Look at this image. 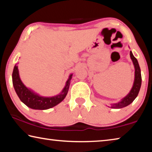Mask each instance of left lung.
Wrapping results in <instances>:
<instances>
[{
	"label": "left lung",
	"instance_id": "8db88e82",
	"mask_svg": "<svg viewBox=\"0 0 152 152\" xmlns=\"http://www.w3.org/2000/svg\"><path fill=\"white\" fill-rule=\"evenodd\" d=\"M130 57L135 68V79L133 85L130 92H129V94L122 99L121 101L118 102L117 103L111 104L110 108H113V109H121V108L128 106L129 104H130L134 101L135 98L137 96L139 92H140L141 85V75L140 65H139L137 59L133 55L132 51H130Z\"/></svg>",
	"mask_w": 152,
	"mask_h": 152
}]
</instances>
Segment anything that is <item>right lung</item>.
<instances>
[{"mask_svg": "<svg viewBox=\"0 0 152 152\" xmlns=\"http://www.w3.org/2000/svg\"><path fill=\"white\" fill-rule=\"evenodd\" d=\"M72 78V74H70L66 82V86L60 94L54 96L45 97L35 93L24 85L20 78L17 64H15L12 74V84L15 91L20 101L28 107L37 110L48 109L60 103L68 94Z\"/></svg>", "mask_w": 152, "mask_h": 152, "instance_id": "right-lung-1", "label": "right lung"}]
</instances>
